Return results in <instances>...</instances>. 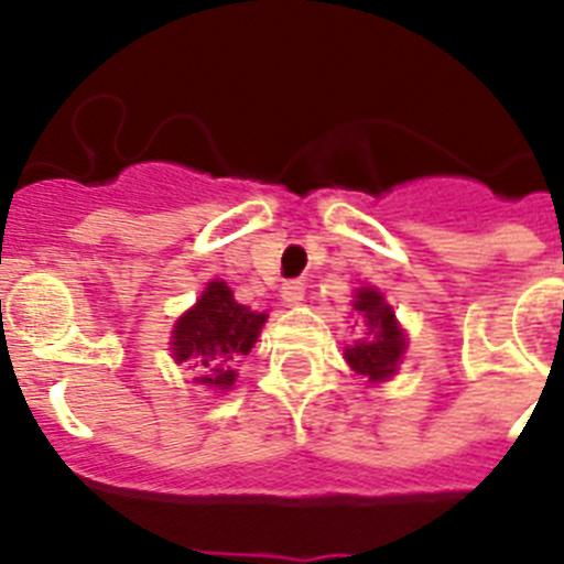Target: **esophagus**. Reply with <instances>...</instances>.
I'll return each mask as SVG.
<instances>
[{
  "instance_id": "34e87169",
  "label": "esophagus",
  "mask_w": 564,
  "mask_h": 564,
  "mask_svg": "<svg viewBox=\"0 0 564 564\" xmlns=\"http://www.w3.org/2000/svg\"><path fill=\"white\" fill-rule=\"evenodd\" d=\"M282 299H285V305H299L302 299H305V282L302 279H291L282 285Z\"/></svg>"
}]
</instances>
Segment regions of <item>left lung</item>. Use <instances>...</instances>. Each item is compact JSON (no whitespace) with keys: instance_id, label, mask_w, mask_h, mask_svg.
<instances>
[{"instance_id":"1","label":"left lung","mask_w":564,"mask_h":564,"mask_svg":"<svg viewBox=\"0 0 564 564\" xmlns=\"http://www.w3.org/2000/svg\"><path fill=\"white\" fill-rule=\"evenodd\" d=\"M352 307L358 313H364L370 333H367L364 341H356L344 352L350 367L358 376L370 378V381H383V378L395 376V364L401 361L406 338H403L401 327H398L392 307L383 305L381 293L367 291V288L358 291L356 305Z\"/></svg>"}]
</instances>
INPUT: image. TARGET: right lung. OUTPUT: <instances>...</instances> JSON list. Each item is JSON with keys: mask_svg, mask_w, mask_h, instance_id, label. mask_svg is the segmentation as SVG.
<instances>
[{"mask_svg": "<svg viewBox=\"0 0 564 564\" xmlns=\"http://www.w3.org/2000/svg\"><path fill=\"white\" fill-rule=\"evenodd\" d=\"M265 318L268 313L237 305L226 282H208L197 305L174 327V361H194L203 370L197 383L228 390L237 378L231 364L251 352Z\"/></svg>", "mask_w": 564, "mask_h": 564, "instance_id": "obj_1", "label": "right lung"}]
</instances>
